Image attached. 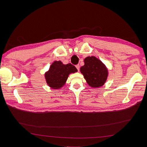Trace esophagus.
I'll list each match as a JSON object with an SVG mask.
<instances>
[{
  "label": "esophagus",
  "instance_id": "obj_1",
  "mask_svg": "<svg viewBox=\"0 0 147 147\" xmlns=\"http://www.w3.org/2000/svg\"><path fill=\"white\" fill-rule=\"evenodd\" d=\"M75 67H76V68H77V70L79 71V70H80V65H79V64H77V65H75Z\"/></svg>",
  "mask_w": 147,
  "mask_h": 147
}]
</instances>
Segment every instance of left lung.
<instances>
[{
	"label": "left lung",
	"mask_w": 147,
	"mask_h": 147,
	"mask_svg": "<svg viewBox=\"0 0 147 147\" xmlns=\"http://www.w3.org/2000/svg\"><path fill=\"white\" fill-rule=\"evenodd\" d=\"M84 62L80 71L89 85L93 88L103 85L108 74L104 64L94 56L86 57Z\"/></svg>",
	"instance_id": "left-lung-1"
}]
</instances>
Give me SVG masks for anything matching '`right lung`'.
<instances>
[{
  "mask_svg": "<svg viewBox=\"0 0 147 147\" xmlns=\"http://www.w3.org/2000/svg\"><path fill=\"white\" fill-rule=\"evenodd\" d=\"M77 71V68L70 63L65 65L61 61H55L45 74L47 83L52 88H60L64 84L69 74Z\"/></svg>",
  "mask_w": 147,
  "mask_h": 147,
  "instance_id": "1",
  "label": "right lung"
}]
</instances>
